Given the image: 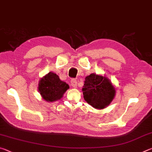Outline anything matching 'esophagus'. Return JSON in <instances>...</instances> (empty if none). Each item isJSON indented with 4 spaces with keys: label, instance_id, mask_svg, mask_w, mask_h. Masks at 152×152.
<instances>
[{
    "label": "esophagus",
    "instance_id": "esophagus-1",
    "mask_svg": "<svg viewBox=\"0 0 152 152\" xmlns=\"http://www.w3.org/2000/svg\"><path fill=\"white\" fill-rule=\"evenodd\" d=\"M70 82H71L72 86L74 87V88H76V87H77V80L76 79H72Z\"/></svg>",
    "mask_w": 152,
    "mask_h": 152
}]
</instances>
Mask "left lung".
Returning <instances> with one entry per match:
<instances>
[{
	"instance_id": "8db88e82",
	"label": "left lung",
	"mask_w": 152,
	"mask_h": 152,
	"mask_svg": "<svg viewBox=\"0 0 152 152\" xmlns=\"http://www.w3.org/2000/svg\"><path fill=\"white\" fill-rule=\"evenodd\" d=\"M82 92L84 100L90 105L102 109L112 102L116 91L107 77L91 74L86 77Z\"/></svg>"
}]
</instances>
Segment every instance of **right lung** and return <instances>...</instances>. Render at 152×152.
<instances>
[{"label": "right lung", "instance_id": "right-lung-1", "mask_svg": "<svg viewBox=\"0 0 152 152\" xmlns=\"http://www.w3.org/2000/svg\"><path fill=\"white\" fill-rule=\"evenodd\" d=\"M38 86L40 94L48 102L60 100L70 88L68 84L61 80L57 74L51 72L40 79Z\"/></svg>", "mask_w": 152, "mask_h": 152}]
</instances>
